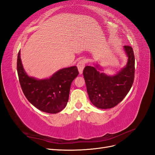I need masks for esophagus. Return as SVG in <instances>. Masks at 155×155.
Segmentation results:
<instances>
[{"label":"esophagus","instance_id":"34e87169","mask_svg":"<svg viewBox=\"0 0 155 155\" xmlns=\"http://www.w3.org/2000/svg\"><path fill=\"white\" fill-rule=\"evenodd\" d=\"M86 63H87L86 61L84 60V59L79 60V61L78 62V63H77V67L78 68L79 72V74H80L83 73V70L84 68H85V67Z\"/></svg>","mask_w":155,"mask_h":155}]
</instances>
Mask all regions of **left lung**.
Here are the masks:
<instances>
[{"mask_svg":"<svg viewBox=\"0 0 155 155\" xmlns=\"http://www.w3.org/2000/svg\"><path fill=\"white\" fill-rule=\"evenodd\" d=\"M128 55L127 66L114 76L100 73L95 67L87 66L83 74L92 104L99 109H110L124 100L132 87L134 79L135 59L133 48L124 46Z\"/></svg>","mask_w":155,"mask_h":155,"instance_id":"1","label":"left lung"}]
</instances>
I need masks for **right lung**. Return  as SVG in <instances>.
I'll use <instances>...</instances> for the list:
<instances>
[{"mask_svg":"<svg viewBox=\"0 0 155 155\" xmlns=\"http://www.w3.org/2000/svg\"><path fill=\"white\" fill-rule=\"evenodd\" d=\"M17 68L22 92L34 107L50 114L58 113L66 107L71 83L79 74L77 67L61 69L50 79L37 80L29 77L25 72L19 51Z\"/></svg>","mask_w":155,"mask_h":155,"instance_id":"add662e5","label":"right lung"}]
</instances>
